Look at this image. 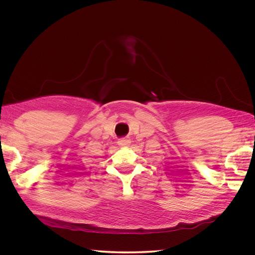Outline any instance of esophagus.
<instances>
[{
  "label": "esophagus",
  "mask_w": 255,
  "mask_h": 255,
  "mask_svg": "<svg viewBox=\"0 0 255 255\" xmlns=\"http://www.w3.org/2000/svg\"><path fill=\"white\" fill-rule=\"evenodd\" d=\"M118 144H119V146H121V148H128V146H129V144H130V140L125 139V138H123V139H120L118 141Z\"/></svg>",
  "instance_id": "1"
}]
</instances>
